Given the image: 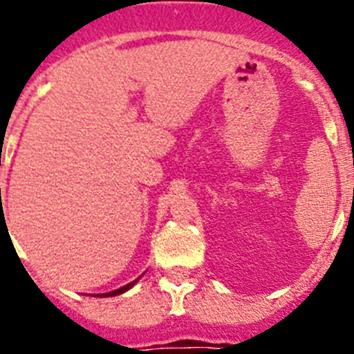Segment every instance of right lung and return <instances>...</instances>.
Listing matches in <instances>:
<instances>
[{
    "instance_id": "right-lung-1",
    "label": "right lung",
    "mask_w": 354,
    "mask_h": 354,
    "mask_svg": "<svg viewBox=\"0 0 354 354\" xmlns=\"http://www.w3.org/2000/svg\"><path fill=\"white\" fill-rule=\"evenodd\" d=\"M138 282V280H134V282H131V283H127V286H124V287H120V289H117V290H111V292H106V294H101V296H118V294H122V292H126V290H129L131 287L134 286V283Z\"/></svg>"
}]
</instances>
